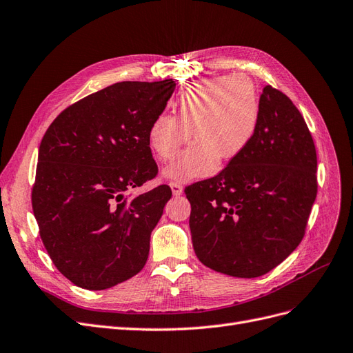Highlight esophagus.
Returning <instances> with one entry per match:
<instances>
[{
	"mask_svg": "<svg viewBox=\"0 0 353 353\" xmlns=\"http://www.w3.org/2000/svg\"><path fill=\"white\" fill-rule=\"evenodd\" d=\"M169 185H171L174 196H181V194H182V185L181 184H178V182H171Z\"/></svg>",
	"mask_w": 353,
	"mask_h": 353,
	"instance_id": "1",
	"label": "esophagus"
}]
</instances>
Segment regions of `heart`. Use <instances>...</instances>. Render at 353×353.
I'll return each mask as SVG.
<instances>
[{"label":"heart","instance_id":"heart-1","mask_svg":"<svg viewBox=\"0 0 353 353\" xmlns=\"http://www.w3.org/2000/svg\"><path fill=\"white\" fill-rule=\"evenodd\" d=\"M174 106L176 118L162 114L153 119L148 143L161 161H171L191 134L196 137L165 168V178L176 182L214 174L221 157L230 161L239 156L259 127L257 88L242 74L196 81L178 96Z\"/></svg>","mask_w":353,"mask_h":353}]
</instances>
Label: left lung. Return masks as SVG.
<instances>
[{
	"mask_svg": "<svg viewBox=\"0 0 353 353\" xmlns=\"http://www.w3.org/2000/svg\"><path fill=\"white\" fill-rule=\"evenodd\" d=\"M317 153L298 108L265 86L257 131L223 171L187 187L199 260L235 276L269 273L303 238L317 196Z\"/></svg>",
	"mask_w": 353,
	"mask_h": 353,
	"instance_id": "obj_1",
	"label": "left lung"
}]
</instances>
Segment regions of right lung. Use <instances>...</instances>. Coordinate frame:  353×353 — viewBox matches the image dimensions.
<instances>
[{
  "instance_id": "1",
  "label": "right lung",
  "mask_w": 353,
  "mask_h": 353,
  "mask_svg": "<svg viewBox=\"0 0 353 353\" xmlns=\"http://www.w3.org/2000/svg\"><path fill=\"white\" fill-rule=\"evenodd\" d=\"M175 86L115 83L64 109L45 132L32 208L51 260L76 286L112 288L148 261L172 191L130 192L157 174L148 131Z\"/></svg>"
}]
</instances>
